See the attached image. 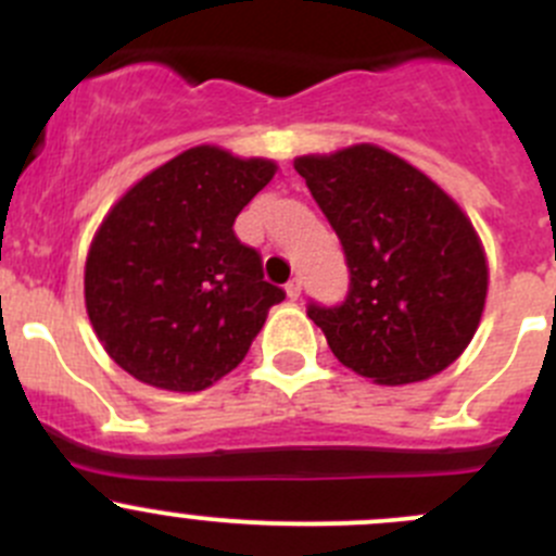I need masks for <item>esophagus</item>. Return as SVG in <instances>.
<instances>
[{
	"mask_svg": "<svg viewBox=\"0 0 556 556\" xmlns=\"http://www.w3.org/2000/svg\"><path fill=\"white\" fill-rule=\"evenodd\" d=\"M285 290H288L290 301H299L301 299V279H290V282L285 285Z\"/></svg>",
	"mask_w": 556,
	"mask_h": 556,
	"instance_id": "obj_1",
	"label": "esophagus"
}]
</instances>
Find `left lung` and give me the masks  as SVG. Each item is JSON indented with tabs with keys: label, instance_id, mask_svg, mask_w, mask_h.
Masks as SVG:
<instances>
[{
	"label": "left lung",
	"instance_id": "8db88e82",
	"mask_svg": "<svg viewBox=\"0 0 556 556\" xmlns=\"http://www.w3.org/2000/svg\"><path fill=\"white\" fill-rule=\"evenodd\" d=\"M295 172L350 268L339 306H306L330 352L379 384L419 382L452 366L486 299V257L463 210L377 144L301 155Z\"/></svg>",
	"mask_w": 556,
	"mask_h": 556
}]
</instances>
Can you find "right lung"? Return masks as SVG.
<instances>
[{
  "instance_id": "1",
  "label": "right lung",
  "mask_w": 556,
  "mask_h": 556,
  "mask_svg": "<svg viewBox=\"0 0 556 556\" xmlns=\"http://www.w3.org/2000/svg\"><path fill=\"white\" fill-rule=\"evenodd\" d=\"M277 166L190 148L110 210L86 261V309L106 355L144 384L199 392L244 361L285 290L233 220Z\"/></svg>"
}]
</instances>
